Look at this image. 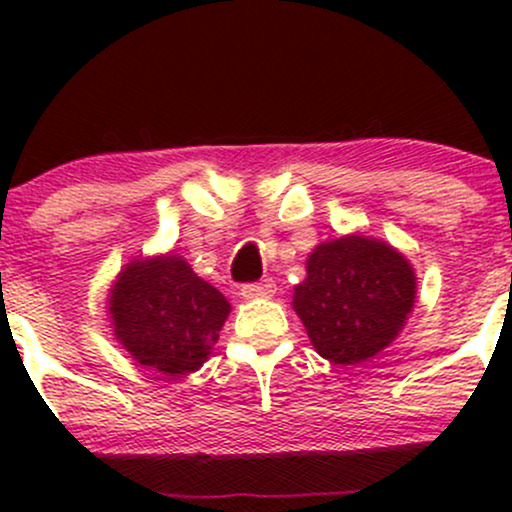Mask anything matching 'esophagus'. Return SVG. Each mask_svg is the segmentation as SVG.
<instances>
[{
  "label": "esophagus",
  "mask_w": 512,
  "mask_h": 512,
  "mask_svg": "<svg viewBox=\"0 0 512 512\" xmlns=\"http://www.w3.org/2000/svg\"><path fill=\"white\" fill-rule=\"evenodd\" d=\"M276 293V284L272 279H264L260 284H245L243 289H240V296L245 298V301H255V298H272Z\"/></svg>",
  "instance_id": "esophagus-1"
}]
</instances>
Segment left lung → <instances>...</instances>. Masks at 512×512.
Instances as JSON below:
<instances>
[{
    "instance_id": "left-lung-1",
    "label": "left lung",
    "mask_w": 512,
    "mask_h": 512,
    "mask_svg": "<svg viewBox=\"0 0 512 512\" xmlns=\"http://www.w3.org/2000/svg\"><path fill=\"white\" fill-rule=\"evenodd\" d=\"M414 298L416 272L407 257L385 240L349 233L315 245L291 305L317 354L356 366L395 342Z\"/></svg>"
}]
</instances>
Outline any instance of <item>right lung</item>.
<instances>
[{"label":"right lung","mask_w":512,"mask_h":512,"mask_svg":"<svg viewBox=\"0 0 512 512\" xmlns=\"http://www.w3.org/2000/svg\"><path fill=\"white\" fill-rule=\"evenodd\" d=\"M105 303L122 349L139 366L168 378L204 366L231 313L226 296L175 252L127 262Z\"/></svg>","instance_id":"obj_1"}]
</instances>
